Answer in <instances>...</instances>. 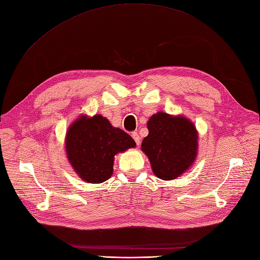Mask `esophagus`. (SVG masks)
<instances>
[{"label":"esophagus","instance_id":"1","mask_svg":"<svg viewBox=\"0 0 260 260\" xmlns=\"http://www.w3.org/2000/svg\"><path fill=\"white\" fill-rule=\"evenodd\" d=\"M132 137L134 138V141L136 142V144H137V146H138L139 143H141V137H139V135L137 134L136 132H134V133H132Z\"/></svg>","mask_w":260,"mask_h":260}]
</instances>
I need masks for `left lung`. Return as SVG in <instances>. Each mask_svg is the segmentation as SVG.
I'll use <instances>...</instances> for the list:
<instances>
[{"instance_id": "1", "label": "left lung", "mask_w": 260, "mask_h": 260, "mask_svg": "<svg viewBox=\"0 0 260 260\" xmlns=\"http://www.w3.org/2000/svg\"><path fill=\"white\" fill-rule=\"evenodd\" d=\"M148 136L142 150L154 175L161 180H175L193 166L199 149V135L191 119L158 112L147 122Z\"/></svg>"}]
</instances>
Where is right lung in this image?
Listing matches in <instances>:
<instances>
[{"label":"right lung","mask_w":260,"mask_h":260,"mask_svg":"<svg viewBox=\"0 0 260 260\" xmlns=\"http://www.w3.org/2000/svg\"><path fill=\"white\" fill-rule=\"evenodd\" d=\"M135 146L127 133L112 126L100 114L79 116L70 124L64 138L67 159L78 177L88 183L110 179L115 156Z\"/></svg>","instance_id":"1"}]
</instances>
